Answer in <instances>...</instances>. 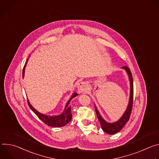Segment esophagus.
Wrapping results in <instances>:
<instances>
[{"label":"esophagus","instance_id":"1","mask_svg":"<svg viewBox=\"0 0 159 159\" xmlns=\"http://www.w3.org/2000/svg\"><path fill=\"white\" fill-rule=\"evenodd\" d=\"M87 87V84L85 82H80L77 85V90L79 93H82L86 91Z\"/></svg>","mask_w":159,"mask_h":159}]
</instances>
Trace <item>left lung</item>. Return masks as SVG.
<instances>
[{
  "label": "left lung",
  "mask_w": 159,
  "mask_h": 159,
  "mask_svg": "<svg viewBox=\"0 0 159 159\" xmlns=\"http://www.w3.org/2000/svg\"><path fill=\"white\" fill-rule=\"evenodd\" d=\"M122 69L125 70L126 72L129 80L130 84V94H129V102L127 106V108L124 112L123 116L120 118L117 121L114 123H108L106 120H104V118L101 116L99 111L97 109L96 106L95 105V109L96 112V115L98 116V118L100 122L101 128L102 130L109 134H114L118 132H119L126 125V123L128 122V121L129 119L130 115L132 110V106H133V77L132 74L129 69L128 66H123Z\"/></svg>",
  "instance_id": "8db88e82"
}]
</instances>
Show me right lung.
Returning a JSON list of instances; mask_svg holds the SVG:
<instances>
[{
	"label": "right lung",
	"instance_id": "1",
	"mask_svg": "<svg viewBox=\"0 0 159 159\" xmlns=\"http://www.w3.org/2000/svg\"><path fill=\"white\" fill-rule=\"evenodd\" d=\"M28 61V58L26 61V63L25 65V66L23 68V70H22V77H24L25 75V67L26 66L27 62ZM78 95L77 93H74L70 99L68 101V102L66 104V106L65 107L64 111L61 114L59 115H55V116H50V115H45L42 114L41 112H39L37 110H36L30 104L29 100L28 99V104L31 108V109L37 115V116L46 125L52 126V127H61L65 125H66L68 123H69L72 120V115L71 113V107L69 105L70 101L75 97H76Z\"/></svg>",
	"mask_w": 159,
	"mask_h": 159
}]
</instances>
